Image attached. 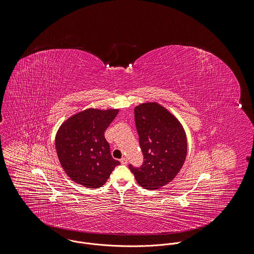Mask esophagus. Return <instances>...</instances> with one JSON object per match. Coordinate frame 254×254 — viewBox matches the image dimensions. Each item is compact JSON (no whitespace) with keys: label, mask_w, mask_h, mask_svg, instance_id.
<instances>
[{"label":"esophagus","mask_w":254,"mask_h":254,"mask_svg":"<svg viewBox=\"0 0 254 254\" xmlns=\"http://www.w3.org/2000/svg\"><path fill=\"white\" fill-rule=\"evenodd\" d=\"M120 162H121V164L126 165V164H127V162H128V160H127V158H126V157H123V158H121V159H120Z\"/></svg>","instance_id":"esophagus-1"}]
</instances>
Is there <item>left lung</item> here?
<instances>
[{
	"instance_id": "1",
	"label": "left lung",
	"mask_w": 254,
	"mask_h": 254,
	"mask_svg": "<svg viewBox=\"0 0 254 254\" xmlns=\"http://www.w3.org/2000/svg\"><path fill=\"white\" fill-rule=\"evenodd\" d=\"M135 123L144 156L143 165H129L137 183L157 190L174 180L187 157V136L179 120L157 102L135 107Z\"/></svg>"
}]
</instances>
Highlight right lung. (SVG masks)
Returning <instances> with one entry per match:
<instances>
[{
    "instance_id": "add662e5",
    "label": "right lung",
    "mask_w": 254,
    "mask_h": 254,
    "mask_svg": "<svg viewBox=\"0 0 254 254\" xmlns=\"http://www.w3.org/2000/svg\"><path fill=\"white\" fill-rule=\"evenodd\" d=\"M118 109L89 108L64 121L56 136V149L66 175L89 189L103 186L120 162L114 160L104 132Z\"/></svg>"
}]
</instances>
